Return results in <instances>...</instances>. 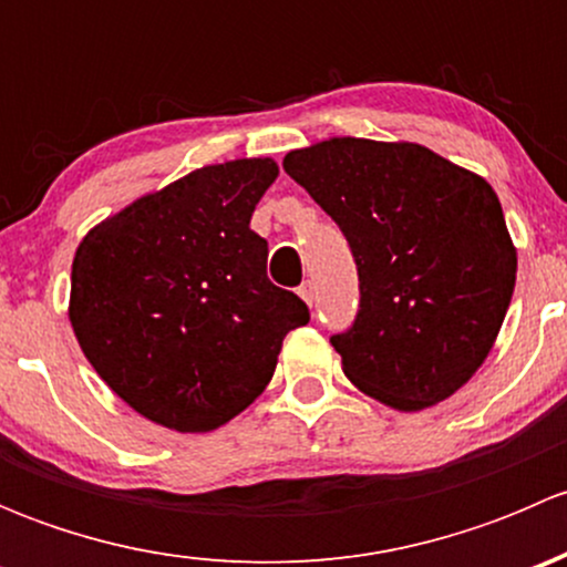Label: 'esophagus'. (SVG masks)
I'll use <instances>...</instances> for the list:
<instances>
[{
  "mask_svg": "<svg viewBox=\"0 0 567 567\" xmlns=\"http://www.w3.org/2000/svg\"><path fill=\"white\" fill-rule=\"evenodd\" d=\"M299 296L307 301V305L312 307V299H316V285L305 282V285H301V288H299Z\"/></svg>",
  "mask_w": 567,
  "mask_h": 567,
  "instance_id": "1",
  "label": "esophagus"
}]
</instances>
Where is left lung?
I'll return each mask as SVG.
<instances>
[{"mask_svg":"<svg viewBox=\"0 0 567 567\" xmlns=\"http://www.w3.org/2000/svg\"><path fill=\"white\" fill-rule=\"evenodd\" d=\"M282 167L357 260V318L331 334L342 373L398 411L458 392L494 348L516 288L494 188L422 145L357 136L290 151Z\"/></svg>","mask_w":567,"mask_h":567,"instance_id":"obj_1","label":"left lung"}]
</instances>
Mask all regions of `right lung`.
<instances>
[{"label":"right lung","mask_w":567,"mask_h":567,"mask_svg":"<svg viewBox=\"0 0 567 567\" xmlns=\"http://www.w3.org/2000/svg\"><path fill=\"white\" fill-rule=\"evenodd\" d=\"M271 158L194 169L84 236L71 326L109 390L181 433L225 425L271 381L282 340L310 310L266 274L249 227L277 181Z\"/></svg>","instance_id":"obj_1"}]
</instances>
